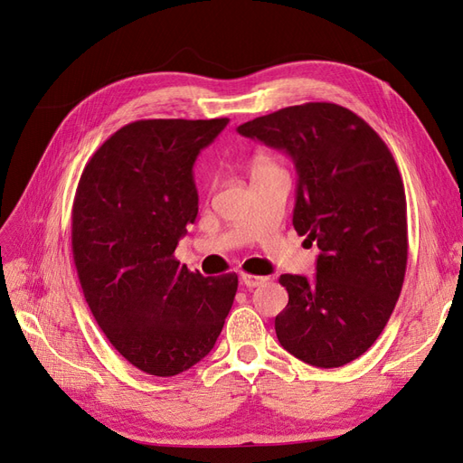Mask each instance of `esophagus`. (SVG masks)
I'll return each instance as SVG.
<instances>
[{
  "mask_svg": "<svg viewBox=\"0 0 463 463\" xmlns=\"http://www.w3.org/2000/svg\"><path fill=\"white\" fill-rule=\"evenodd\" d=\"M267 279L265 277H258V275H248V273H241V282L246 288H256L260 285H263Z\"/></svg>",
  "mask_w": 463,
  "mask_h": 463,
  "instance_id": "esophagus-1",
  "label": "esophagus"
}]
</instances>
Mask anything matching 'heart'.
I'll use <instances>...</instances> for the list:
<instances>
[{"label": "heart", "mask_w": 463, "mask_h": 463, "mask_svg": "<svg viewBox=\"0 0 463 463\" xmlns=\"http://www.w3.org/2000/svg\"><path fill=\"white\" fill-rule=\"evenodd\" d=\"M260 165H273V163H271V161H267V159H258L256 167H260Z\"/></svg>", "instance_id": "obj_1"}]
</instances>
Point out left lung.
Instances as JSON below:
<instances>
[{
    "label": "left lung",
    "instance_id": "8db88e82",
    "mask_svg": "<svg viewBox=\"0 0 463 463\" xmlns=\"http://www.w3.org/2000/svg\"><path fill=\"white\" fill-rule=\"evenodd\" d=\"M290 156L298 173L292 225L317 242L316 277L280 275L288 304L280 346L331 369L365 354L389 323L408 263L406 192L389 147L362 117L326 101L238 127Z\"/></svg>",
    "mask_w": 463,
    "mask_h": 463
}]
</instances>
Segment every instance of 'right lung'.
Returning a JSON list of instances; mask_svg holds the SVG:
<instances>
[{
	"mask_svg": "<svg viewBox=\"0 0 463 463\" xmlns=\"http://www.w3.org/2000/svg\"><path fill=\"white\" fill-rule=\"evenodd\" d=\"M229 118H147L86 163L72 203V258L99 329L127 362L173 377L212 352L238 288L175 260L198 215L192 167Z\"/></svg>",
	"mask_w": 463,
	"mask_h": 463,
	"instance_id": "obj_1",
	"label": "right lung"
}]
</instances>
